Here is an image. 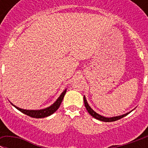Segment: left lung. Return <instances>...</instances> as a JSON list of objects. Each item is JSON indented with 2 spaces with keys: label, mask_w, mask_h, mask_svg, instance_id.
<instances>
[{
  "label": "left lung",
  "mask_w": 148,
  "mask_h": 148,
  "mask_svg": "<svg viewBox=\"0 0 148 148\" xmlns=\"http://www.w3.org/2000/svg\"><path fill=\"white\" fill-rule=\"evenodd\" d=\"M83 100H84V104H85V106H86V109H87L88 112L90 115L92 116L94 118L98 119V120L102 121V122H114V121H116V120H118V119H122V118H123L124 116H127V114H130L131 111H133V110L135 109L134 108V110H130V112H127V113H126V114H122V115H120V116H112V117H105V116H103L100 115V114H97V112H95V111H94V110H93L91 108H90V106H89L88 103V102H87V100H86V98L85 96L83 97Z\"/></svg>",
  "instance_id": "1"
}]
</instances>
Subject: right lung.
<instances>
[{
	"label": "right lung",
	"mask_w": 148,
	"mask_h": 148,
	"mask_svg": "<svg viewBox=\"0 0 148 148\" xmlns=\"http://www.w3.org/2000/svg\"><path fill=\"white\" fill-rule=\"evenodd\" d=\"M66 90H67V89H65V90L61 93L60 97H58V99H57V100H56L51 106H49V107L46 108L40 109V110H26V109L20 108L17 107L16 106L13 105L11 102H11L12 105L15 108H17L18 110H20L21 112H22L23 114H26V115L29 116L33 117V118H44V117H47L51 115L52 114H54L56 110L59 108L61 102H62V99H63V97H64L65 94H66Z\"/></svg>",
	"instance_id": "1"
}]
</instances>
